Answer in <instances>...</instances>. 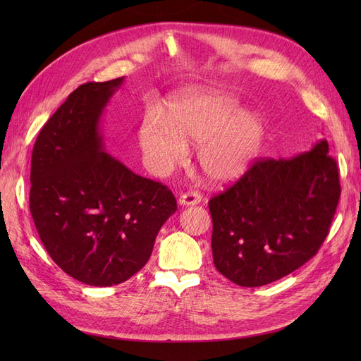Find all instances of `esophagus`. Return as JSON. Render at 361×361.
Segmentation results:
<instances>
[{
	"label": "esophagus",
	"mask_w": 361,
	"mask_h": 361,
	"mask_svg": "<svg viewBox=\"0 0 361 361\" xmlns=\"http://www.w3.org/2000/svg\"><path fill=\"white\" fill-rule=\"evenodd\" d=\"M202 200V195L199 191H188L182 194L179 197V203L183 206H191V204H197Z\"/></svg>",
	"instance_id": "obj_1"
}]
</instances>
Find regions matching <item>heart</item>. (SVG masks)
<instances>
[{
  "mask_svg": "<svg viewBox=\"0 0 361 361\" xmlns=\"http://www.w3.org/2000/svg\"><path fill=\"white\" fill-rule=\"evenodd\" d=\"M231 94L190 89L178 94L159 114H147L140 128V145L154 169L169 171L199 146L197 161L214 183L238 179L248 169L264 141V125L242 114Z\"/></svg>",
  "mask_w": 361,
  "mask_h": 361,
  "instance_id": "b5f03b06",
  "label": "heart"
}]
</instances>
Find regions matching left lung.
Returning a JSON list of instances; mask_svg holds the SVG:
<instances>
[{"instance_id": "8db88e82", "label": "left lung", "mask_w": 361, "mask_h": 361, "mask_svg": "<svg viewBox=\"0 0 361 361\" xmlns=\"http://www.w3.org/2000/svg\"><path fill=\"white\" fill-rule=\"evenodd\" d=\"M338 197V169L325 140L288 159L255 161L209 200L215 268L245 288L290 274L318 253Z\"/></svg>"}]
</instances>
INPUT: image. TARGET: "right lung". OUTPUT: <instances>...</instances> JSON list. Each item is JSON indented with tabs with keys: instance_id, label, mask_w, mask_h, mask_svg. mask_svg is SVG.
I'll return each instance as SVG.
<instances>
[{
	"instance_id": "right-lung-1",
	"label": "right lung",
	"mask_w": 361,
	"mask_h": 361,
	"mask_svg": "<svg viewBox=\"0 0 361 361\" xmlns=\"http://www.w3.org/2000/svg\"><path fill=\"white\" fill-rule=\"evenodd\" d=\"M123 82H85L40 129L31 155L30 212L56 264L90 286H113L146 265L173 192L104 150L99 120Z\"/></svg>"
}]
</instances>
